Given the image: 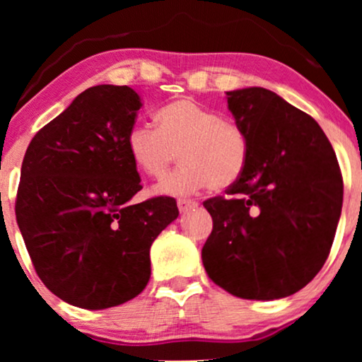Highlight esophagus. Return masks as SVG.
I'll return each mask as SVG.
<instances>
[{
  "instance_id": "esophagus-1",
  "label": "esophagus",
  "mask_w": 362,
  "mask_h": 362,
  "mask_svg": "<svg viewBox=\"0 0 362 362\" xmlns=\"http://www.w3.org/2000/svg\"><path fill=\"white\" fill-rule=\"evenodd\" d=\"M197 207V202L196 201H191V199H177V209H180V212H185L187 211H192L196 209Z\"/></svg>"
}]
</instances>
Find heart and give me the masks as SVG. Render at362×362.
Instances as JSON below:
<instances>
[{"label":"heart","mask_w":362,"mask_h":362,"mask_svg":"<svg viewBox=\"0 0 362 362\" xmlns=\"http://www.w3.org/2000/svg\"><path fill=\"white\" fill-rule=\"evenodd\" d=\"M156 128L136 123L127 135L135 168L160 180L180 158L182 165L155 187L158 194H189L209 185L221 191L244 173L249 141L242 128L192 98L166 103L155 115Z\"/></svg>","instance_id":"b5f03b06"}]
</instances>
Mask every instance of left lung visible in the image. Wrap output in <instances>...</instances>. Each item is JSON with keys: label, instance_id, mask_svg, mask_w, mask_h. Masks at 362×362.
I'll list each match as a JSON object with an SVG mask.
<instances>
[{"label": "left lung", "instance_id": "8db88e82", "mask_svg": "<svg viewBox=\"0 0 362 362\" xmlns=\"http://www.w3.org/2000/svg\"><path fill=\"white\" fill-rule=\"evenodd\" d=\"M249 141L242 176L204 207L211 280L245 300H280L308 285L328 259L343 207V177L310 115L262 87L226 92Z\"/></svg>", "mask_w": 362, "mask_h": 362}]
</instances>
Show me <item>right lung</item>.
Returning a JSON list of instances; mask_svg holds the SVG:
<instances>
[{"label": "right lung", "instance_id": "add662e5", "mask_svg": "<svg viewBox=\"0 0 362 362\" xmlns=\"http://www.w3.org/2000/svg\"><path fill=\"white\" fill-rule=\"evenodd\" d=\"M140 108L132 87L87 88L24 155L19 230L42 284L78 308L105 310L140 295L153 240L180 216L173 197L130 202L141 186L127 135Z\"/></svg>", "mask_w": 362, "mask_h": 362}]
</instances>
